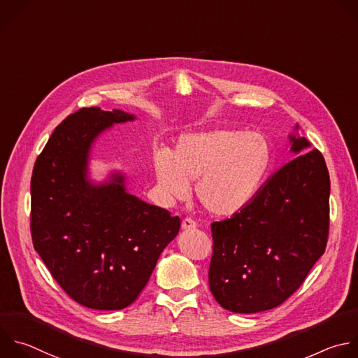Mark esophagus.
<instances>
[{
    "label": "esophagus",
    "instance_id": "obj_1",
    "mask_svg": "<svg viewBox=\"0 0 358 358\" xmlns=\"http://www.w3.org/2000/svg\"><path fill=\"white\" fill-rule=\"evenodd\" d=\"M181 227H182V230H192L196 227V222L192 220L191 217H185L181 223Z\"/></svg>",
    "mask_w": 358,
    "mask_h": 358
}]
</instances>
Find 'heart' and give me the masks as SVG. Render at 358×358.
<instances>
[{"label": "heart", "instance_id": "heart-1", "mask_svg": "<svg viewBox=\"0 0 358 358\" xmlns=\"http://www.w3.org/2000/svg\"><path fill=\"white\" fill-rule=\"evenodd\" d=\"M273 163V148L263 134L223 128L182 135L173 153H155L162 191L184 199L196 180L198 202L215 216L245 209L262 191Z\"/></svg>", "mask_w": 358, "mask_h": 358}]
</instances>
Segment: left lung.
I'll use <instances>...</instances> for the list:
<instances>
[{"mask_svg": "<svg viewBox=\"0 0 358 358\" xmlns=\"http://www.w3.org/2000/svg\"><path fill=\"white\" fill-rule=\"evenodd\" d=\"M289 142L298 156L274 173L245 209L210 224L209 288L230 312L257 313L281 305L324 253L329 171L305 138L289 135Z\"/></svg>", "mask_w": 358, "mask_h": 358, "instance_id": "1", "label": "left lung"}]
</instances>
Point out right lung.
<instances>
[{
  "instance_id": "right-lung-1",
  "label": "right lung",
  "mask_w": 358,
  "mask_h": 358,
  "mask_svg": "<svg viewBox=\"0 0 358 358\" xmlns=\"http://www.w3.org/2000/svg\"><path fill=\"white\" fill-rule=\"evenodd\" d=\"M135 121L121 109L81 108L55 129L31 180L34 248L56 282L80 305L117 310L136 301L180 230V217L129 194L125 176L95 184L88 160L113 124Z\"/></svg>"
}]
</instances>
